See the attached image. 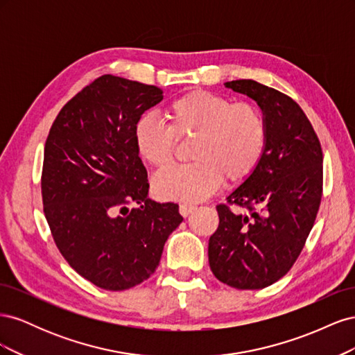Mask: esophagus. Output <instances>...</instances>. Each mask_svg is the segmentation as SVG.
I'll return each instance as SVG.
<instances>
[{"mask_svg":"<svg viewBox=\"0 0 355 355\" xmlns=\"http://www.w3.org/2000/svg\"><path fill=\"white\" fill-rule=\"evenodd\" d=\"M196 207L192 206V204H187V202H184V204H180L179 206V213L182 214V216L184 218H187L189 213H192V210H194Z\"/></svg>","mask_w":355,"mask_h":355,"instance_id":"1","label":"esophagus"}]
</instances>
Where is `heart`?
Wrapping results in <instances>:
<instances>
[{
    "label": "heart",
    "mask_w": 355,
    "mask_h": 355,
    "mask_svg": "<svg viewBox=\"0 0 355 355\" xmlns=\"http://www.w3.org/2000/svg\"><path fill=\"white\" fill-rule=\"evenodd\" d=\"M168 125L146 115L136 123L135 144L144 161L157 168L173 163L178 139L196 136L194 163L161 171L154 192L161 200L196 202L211 196L223 178L241 182L259 164L266 145V123L257 106L192 90L166 108Z\"/></svg>",
    "instance_id": "b5f03b06"
}]
</instances>
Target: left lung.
Segmentation results:
<instances>
[{
    "mask_svg": "<svg viewBox=\"0 0 355 355\" xmlns=\"http://www.w3.org/2000/svg\"><path fill=\"white\" fill-rule=\"evenodd\" d=\"M225 85L261 106L266 145L253 173L216 206L209 263L219 282L256 290L280 280L304 249L323 194V151L313 124L287 94L253 80Z\"/></svg>",
    "mask_w": 355,
    "mask_h": 355,
    "instance_id": "1",
    "label": "left lung"
}]
</instances>
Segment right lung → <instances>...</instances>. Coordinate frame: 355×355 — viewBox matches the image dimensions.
I'll return each mask as SVG.
<instances>
[{
  "mask_svg": "<svg viewBox=\"0 0 355 355\" xmlns=\"http://www.w3.org/2000/svg\"><path fill=\"white\" fill-rule=\"evenodd\" d=\"M161 101L155 85L106 73L63 106L47 136L41 194L53 240L75 271L105 290L151 277L184 220L178 204L148 198L135 144L136 123ZM130 203L138 207L128 211Z\"/></svg>",
  "mask_w": 355,
  "mask_h": 355,
  "instance_id": "obj_1",
  "label": "right lung"
}]
</instances>
